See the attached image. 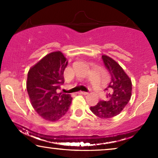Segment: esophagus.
Returning a JSON list of instances; mask_svg holds the SVG:
<instances>
[{
  "label": "esophagus",
  "instance_id": "obj_1",
  "mask_svg": "<svg viewBox=\"0 0 158 158\" xmlns=\"http://www.w3.org/2000/svg\"><path fill=\"white\" fill-rule=\"evenodd\" d=\"M79 94H82V95H87L88 93V92H84V91H79Z\"/></svg>",
  "mask_w": 158,
  "mask_h": 158
}]
</instances>
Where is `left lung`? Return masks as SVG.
Instances as JSON below:
<instances>
[{
	"instance_id": "1",
	"label": "left lung",
	"mask_w": 158,
	"mask_h": 158,
	"mask_svg": "<svg viewBox=\"0 0 158 158\" xmlns=\"http://www.w3.org/2000/svg\"><path fill=\"white\" fill-rule=\"evenodd\" d=\"M105 66L109 71L110 82L106 88L108 90L106 101H99L90 110L99 118L108 119L120 113L129 102L131 97V80L122 67L113 59L102 56Z\"/></svg>"
}]
</instances>
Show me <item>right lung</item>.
I'll return each instance as SVG.
<instances>
[{
  "instance_id": "1",
  "label": "right lung",
  "mask_w": 158,
  "mask_h": 158,
  "mask_svg": "<svg viewBox=\"0 0 158 158\" xmlns=\"http://www.w3.org/2000/svg\"><path fill=\"white\" fill-rule=\"evenodd\" d=\"M68 64L62 52H52L33 65L27 74V90L32 106L39 116L50 122L62 117L71 104L70 94L58 93L64 82Z\"/></svg>"
}]
</instances>
